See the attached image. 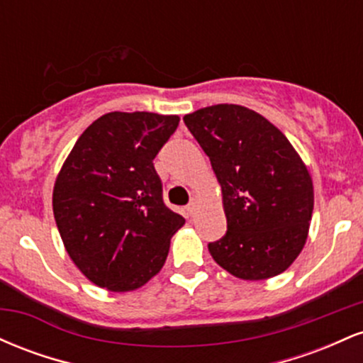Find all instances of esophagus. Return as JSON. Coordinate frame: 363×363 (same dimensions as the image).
I'll return each instance as SVG.
<instances>
[{
  "label": "esophagus",
  "mask_w": 363,
  "mask_h": 363,
  "mask_svg": "<svg viewBox=\"0 0 363 363\" xmlns=\"http://www.w3.org/2000/svg\"><path fill=\"white\" fill-rule=\"evenodd\" d=\"M186 211H187V215H189V216H194V213H196V203L194 201L189 203V205L186 206Z\"/></svg>",
  "instance_id": "obj_1"
}]
</instances>
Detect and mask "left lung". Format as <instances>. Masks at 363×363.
<instances>
[{
	"label": "left lung",
	"instance_id": "obj_1",
	"mask_svg": "<svg viewBox=\"0 0 363 363\" xmlns=\"http://www.w3.org/2000/svg\"><path fill=\"white\" fill-rule=\"evenodd\" d=\"M222 187L227 232L211 257L240 280H266L297 259L309 234L314 187L286 136L247 107L218 104L184 116Z\"/></svg>",
	"mask_w": 363,
	"mask_h": 363
}]
</instances>
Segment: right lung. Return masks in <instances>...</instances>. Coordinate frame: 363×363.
Segmentation results:
<instances>
[{"instance_id": "right-lung-1", "label": "right lung", "mask_w": 363, "mask_h": 363, "mask_svg": "<svg viewBox=\"0 0 363 363\" xmlns=\"http://www.w3.org/2000/svg\"><path fill=\"white\" fill-rule=\"evenodd\" d=\"M179 116L109 112L77 140L57 174L52 211L77 268L111 291L143 286L184 218L165 206L153 158Z\"/></svg>"}]
</instances>
